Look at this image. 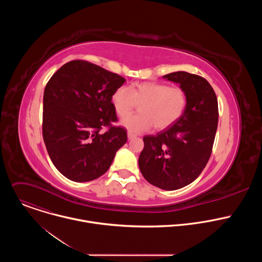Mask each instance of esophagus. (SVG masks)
I'll return each instance as SVG.
<instances>
[{
  "label": "esophagus",
  "mask_w": 262,
  "mask_h": 262,
  "mask_svg": "<svg viewBox=\"0 0 262 262\" xmlns=\"http://www.w3.org/2000/svg\"><path fill=\"white\" fill-rule=\"evenodd\" d=\"M127 138H128V140H133V139L137 138V136H136L135 134H133V133H130V132H128V133H127Z\"/></svg>",
  "instance_id": "34e87169"
}]
</instances>
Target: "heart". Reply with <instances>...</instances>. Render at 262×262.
<instances>
[{
  "mask_svg": "<svg viewBox=\"0 0 262 262\" xmlns=\"http://www.w3.org/2000/svg\"><path fill=\"white\" fill-rule=\"evenodd\" d=\"M111 100L120 117L131 114L137 105H140V115L127 116L120 122L128 132L135 134L147 132L154 125L158 130L170 127L182 116L188 102L181 88L156 82L135 84L130 91L121 86L112 94Z\"/></svg>",
  "mask_w": 262,
  "mask_h": 262,
  "instance_id": "heart-1",
  "label": "heart"
}]
</instances>
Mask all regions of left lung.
Segmentation results:
<instances>
[{
	"mask_svg": "<svg viewBox=\"0 0 262 262\" xmlns=\"http://www.w3.org/2000/svg\"><path fill=\"white\" fill-rule=\"evenodd\" d=\"M163 79L179 84L188 102L173 125L143 138L139 168L149 183L173 191L193 182L205 168L217 128L219 110L215 93L202 77L176 71Z\"/></svg>",
	"mask_w": 262,
	"mask_h": 262,
	"instance_id": "1",
	"label": "left lung"
}]
</instances>
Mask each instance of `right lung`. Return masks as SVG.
<instances>
[{"instance_id": "right-lung-1", "label": "right lung", "mask_w": 262, "mask_h": 262, "mask_svg": "<svg viewBox=\"0 0 262 262\" xmlns=\"http://www.w3.org/2000/svg\"><path fill=\"white\" fill-rule=\"evenodd\" d=\"M125 79L100 66L74 60L60 67L43 94L42 136L48 154L66 178L91 181L104 174L127 141L112 94ZM108 126L105 133L100 129Z\"/></svg>"}]
</instances>
